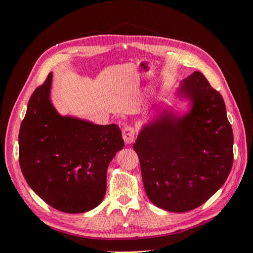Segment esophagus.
<instances>
[{
	"mask_svg": "<svg viewBox=\"0 0 253 253\" xmlns=\"http://www.w3.org/2000/svg\"><path fill=\"white\" fill-rule=\"evenodd\" d=\"M122 138H124L125 142L127 144L133 143L136 139V129L134 128V126H128L125 127L124 131H122Z\"/></svg>",
	"mask_w": 253,
	"mask_h": 253,
	"instance_id": "obj_1",
	"label": "esophagus"
}]
</instances>
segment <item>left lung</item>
I'll return each instance as SVG.
<instances>
[{
  "mask_svg": "<svg viewBox=\"0 0 253 253\" xmlns=\"http://www.w3.org/2000/svg\"><path fill=\"white\" fill-rule=\"evenodd\" d=\"M180 94L193 109L180 119L162 116L145 126L134 143L149 200L171 212L206 203L224 185L233 164V132L219 91L194 72Z\"/></svg>",
  "mask_w": 253,
  "mask_h": 253,
  "instance_id": "left-lung-1",
  "label": "left lung"
}]
</instances>
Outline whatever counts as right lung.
Returning a JSON list of instances; mask_svg holds the SVG:
<instances>
[{
	"label": "right lung",
	"mask_w": 253,
	"mask_h": 253,
	"mask_svg": "<svg viewBox=\"0 0 253 253\" xmlns=\"http://www.w3.org/2000/svg\"><path fill=\"white\" fill-rule=\"evenodd\" d=\"M51 73L30 97L19 133V163L28 186L65 213L94 209L106 191V170L124 148L116 125L62 117L49 100Z\"/></svg>",
	"instance_id": "obj_1"
}]
</instances>
